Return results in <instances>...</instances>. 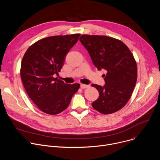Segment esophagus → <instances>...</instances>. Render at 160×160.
<instances>
[{"label":"esophagus","mask_w":160,"mask_h":160,"mask_svg":"<svg viewBox=\"0 0 160 160\" xmlns=\"http://www.w3.org/2000/svg\"><path fill=\"white\" fill-rule=\"evenodd\" d=\"M88 87H89L88 85H85V84H82V83L80 84V87L82 88H87Z\"/></svg>","instance_id":"1"}]
</instances>
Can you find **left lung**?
<instances>
[{"label":"left lung","mask_w":160,"mask_h":160,"mask_svg":"<svg viewBox=\"0 0 160 160\" xmlns=\"http://www.w3.org/2000/svg\"><path fill=\"white\" fill-rule=\"evenodd\" d=\"M80 41L98 70H105V85L92 84L99 93L92 107L102 114L121 109L130 99L138 78L133 54L122 41L108 36L83 35Z\"/></svg>","instance_id":"left-lung-1"}]
</instances>
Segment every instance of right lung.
Segmentation results:
<instances>
[{
	"instance_id": "1",
	"label": "right lung",
	"mask_w": 160,
	"mask_h": 160,
	"mask_svg": "<svg viewBox=\"0 0 160 160\" xmlns=\"http://www.w3.org/2000/svg\"><path fill=\"white\" fill-rule=\"evenodd\" d=\"M80 34L52 36L42 38L27 49L21 64V78L31 100L49 115L65 110L80 88L54 78L64 63L68 52L78 42Z\"/></svg>"
}]
</instances>
